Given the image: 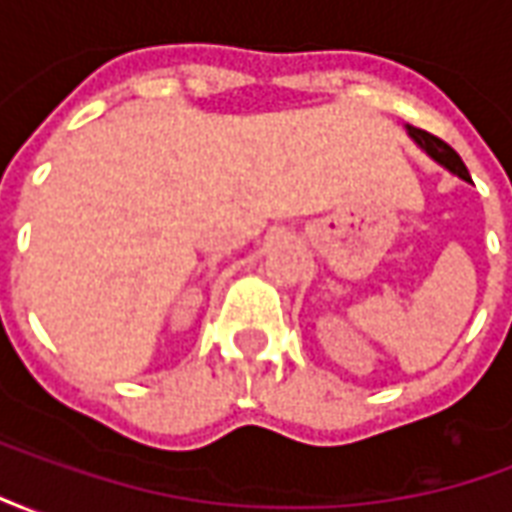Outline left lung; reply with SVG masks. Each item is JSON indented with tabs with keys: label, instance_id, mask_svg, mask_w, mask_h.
Instances as JSON below:
<instances>
[{
	"label": "left lung",
	"instance_id": "left-lung-1",
	"mask_svg": "<svg viewBox=\"0 0 512 512\" xmlns=\"http://www.w3.org/2000/svg\"><path fill=\"white\" fill-rule=\"evenodd\" d=\"M406 128H408V134H411V139H414V142H417V145L422 147L433 161H439L441 167H447L450 172H455L458 178L472 180L469 178V169H466V164L461 161V156H458V153H455L444 139L428 134V131H422V128H414V126H406Z\"/></svg>",
	"mask_w": 512,
	"mask_h": 512
}]
</instances>
